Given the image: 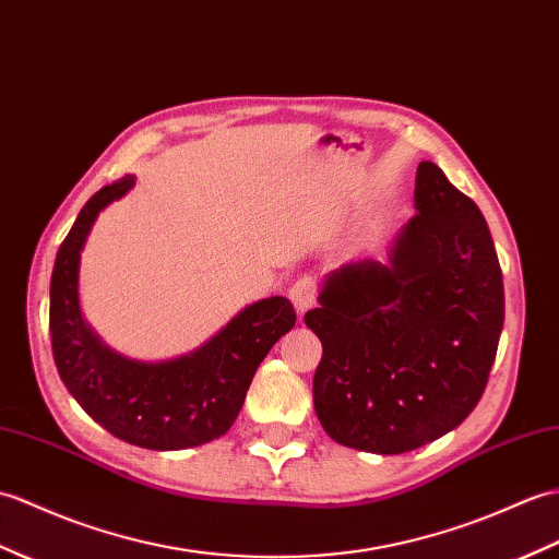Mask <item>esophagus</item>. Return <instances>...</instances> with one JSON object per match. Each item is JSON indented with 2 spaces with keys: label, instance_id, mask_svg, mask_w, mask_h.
<instances>
[{
  "label": "esophagus",
  "instance_id": "esophagus-1",
  "mask_svg": "<svg viewBox=\"0 0 559 559\" xmlns=\"http://www.w3.org/2000/svg\"><path fill=\"white\" fill-rule=\"evenodd\" d=\"M317 293H319V285L314 276H302L293 283L290 288V300L295 305L297 311H307L311 305L317 302Z\"/></svg>",
  "mask_w": 559,
  "mask_h": 559
}]
</instances>
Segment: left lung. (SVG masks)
<instances>
[{
    "label": "left lung",
    "instance_id": "8db88e82",
    "mask_svg": "<svg viewBox=\"0 0 559 559\" xmlns=\"http://www.w3.org/2000/svg\"><path fill=\"white\" fill-rule=\"evenodd\" d=\"M414 214L388 264H343L305 314L323 355L317 417L335 443L400 455L457 428L481 400L504 321L481 210L421 162Z\"/></svg>",
    "mask_w": 559,
    "mask_h": 559
}]
</instances>
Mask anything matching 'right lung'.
<instances>
[{
  "mask_svg": "<svg viewBox=\"0 0 559 559\" xmlns=\"http://www.w3.org/2000/svg\"><path fill=\"white\" fill-rule=\"evenodd\" d=\"M133 183V176H123L95 192L61 242L49 285L51 355L78 405L111 436L147 450L194 448L233 426L257 367L297 317L290 300L266 297L245 307L200 349L157 365L102 345L78 305V266L97 214Z\"/></svg>",
  "mask_w": 559,
  "mask_h": 559,
  "instance_id": "obj_1",
  "label": "right lung"
}]
</instances>
